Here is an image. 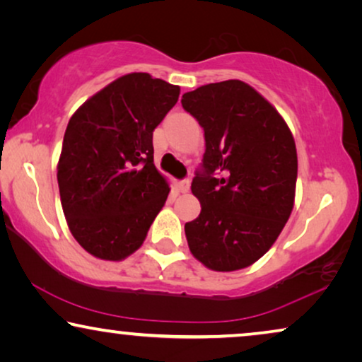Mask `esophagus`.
<instances>
[{
	"label": "esophagus",
	"instance_id": "obj_1",
	"mask_svg": "<svg viewBox=\"0 0 362 362\" xmlns=\"http://www.w3.org/2000/svg\"><path fill=\"white\" fill-rule=\"evenodd\" d=\"M189 187H191V181L189 180H182L180 182V191L181 192H187V191H189Z\"/></svg>",
	"mask_w": 362,
	"mask_h": 362
}]
</instances>
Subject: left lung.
Returning a JSON list of instances; mask_svg holds the SVG:
<instances>
[{
    "instance_id": "8db88e82",
    "label": "left lung",
    "mask_w": 362,
    "mask_h": 362,
    "mask_svg": "<svg viewBox=\"0 0 362 362\" xmlns=\"http://www.w3.org/2000/svg\"><path fill=\"white\" fill-rule=\"evenodd\" d=\"M181 103L206 140L191 185L201 214L186 222L187 245L207 269H245L269 252L293 209V135L276 108L242 81L207 83Z\"/></svg>"
}]
</instances>
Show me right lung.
Instances as JSON below:
<instances>
[{"label":"right lung","instance_id":"add662e5","mask_svg":"<svg viewBox=\"0 0 362 362\" xmlns=\"http://www.w3.org/2000/svg\"><path fill=\"white\" fill-rule=\"evenodd\" d=\"M180 87L146 72L118 77L69 120L57 163L69 230L88 254L118 262L138 250L170 194L153 163V132Z\"/></svg>","mask_w":362,"mask_h":362}]
</instances>
